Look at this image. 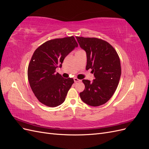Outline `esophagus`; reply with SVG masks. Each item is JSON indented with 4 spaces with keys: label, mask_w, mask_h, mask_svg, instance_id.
I'll return each mask as SVG.
<instances>
[{
    "label": "esophagus",
    "mask_w": 149,
    "mask_h": 149,
    "mask_svg": "<svg viewBox=\"0 0 149 149\" xmlns=\"http://www.w3.org/2000/svg\"><path fill=\"white\" fill-rule=\"evenodd\" d=\"M74 81L75 83H78V82H80L81 80H80V79H78V78H74Z\"/></svg>",
    "instance_id": "obj_1"
}]
</instances>
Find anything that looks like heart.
<instances>
[{
    "label": "heart",
    "mask_w": 149,
    "mask_h": 149,
    "mask_svg": "<svg viewBox=\"0 0 149 149\" xmlns=\"http://www.w3.org/2000/svg\"><path fill=\"white\" fill-rule=\"evenodd\" d=\"M79 51H81V50H79Z\"/></svg>",
    "instance_id": "obj_1"
}]
</instances>
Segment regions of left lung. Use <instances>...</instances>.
Wrapping results in <instances>:
<instances>
[{
  "label": "left lung",
  "mask_w": 149,
  "mask_h": 149,
  "mask_svg": "<svg viewBox=\"0 0 149 149\" xmlns=\"http://www.w3.org/2000/svg\"><path fill=\"white\" fill-rule=\"evenodd\" d=\"M80 47L86 53V70H92L95 79H83L81 100L91 106H99L109 101L118 87L121 75L119 57L111 45L97 38L76 37Z\"/></svg>",
  "instance_id": "left-lung-1"
}]
</instances>
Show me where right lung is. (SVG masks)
Instances as JSON below:
<instances>
[{
  "label": "right lung",
  "mask_w": 149,
  "mask_h": 149,
  "mask_svg": "<svg viewBox=\"0 0 149 149\" xmlns=\"http://www.w3.org/2000/svg\"><path fill=\"white\" fill-rule=\"evenodd\" d=\"M78 45L74 37L48 40L33 54L28 68V79L38 100L48 107L59 106L65 100L74 83L73 78H64L56 68H61L65 58Z\"/></svg>",
  "instance_id": "obj_1"
}]
</instances>
